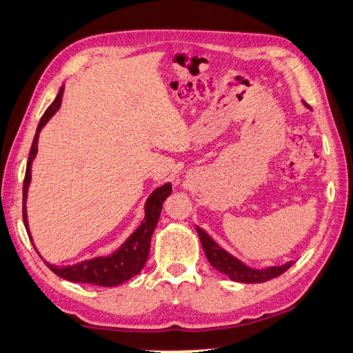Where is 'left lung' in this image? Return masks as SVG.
Listing matches in <instances>:
<instances>
[{
  "label": "left lung",
  "instance_id": "obj_1",
  "mask_svg": "<svg viewBox=\"0 0 353 353\" xmlns=\"http://www.w3.org/2000/svg\"><path fill=\"white\" fill-rule=\"evenodd\" d=\"M196 230H197L199 239H201L205 256H207L210 264L213 265L216 270L227 274L232 281H236V283H243V284L265 283L268 279L278 278L279 274H283L293 265V261H290L284 265L267 267L264 270H256V268L247 267L238 258H234V256L227 253L222 247L217 245V243L211 239L201 227H196Z\"/></svg>",
  "mask_w": 353,
  "mask_h": 353
}]
</instances>
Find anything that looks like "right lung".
<instances>
[{
  "label": "right lung",
  "instance_id": "1",
  "mask_svg": "<svg viewBox=\"0 0 353 353\" xmlns=\"http://www.w3.org/2000/svg\"><path fill=\"white\" fill-rule=\"evenodd\" d=\"M63 97V88H60L59 94L54 100V103L50 105L46 112L43 114V117L38 123L37 134L34 137V142L30 146L28 166H26V176L23 182V221L24 227L29 233L28 225V214H26V197H28V188L30 182V166L32 160L35 159L37 154V143H38V134H40L41 128L48 123L49 119L59 110L61 105ZM171 183H165L162 187H159L156 191H152V194L148 197V201L145 203V219L140 223V227L134 232L130 238L125 241L117 252L106 256V258H94L89 261L79 262L74 265H65V267H57L44 262L50 270H52L57 276L63 279H68L70 283H83V284H94L101 287H114L119 284L126 283L128 279L140 273V270L145 267V262L148 259L150 254V245H151V236L152 232L159 222L160 211H162V205L165 199L171 194Z\"/></svg>",
  "mask_w": 353,
  "mask_h": 353
}]
</instances>
